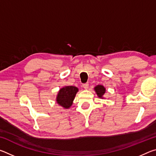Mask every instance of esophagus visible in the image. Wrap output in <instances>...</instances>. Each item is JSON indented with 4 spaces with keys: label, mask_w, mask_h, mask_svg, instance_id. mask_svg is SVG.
Masks as SVG:
<instances>
[{
    "label": "esophagus",
    "mask_w": 156,
    "mask_h": 156,
    "mask_svg": "<svg viewBox=\"0 0 156 156\" xmlns=\"http://www.w3.org/2000/svg\"><path fill=\"white\" fill-rule=\"evenodd\" d=\"M83 87L84 89H87L89 87V83H84L83 84Z\"/></svg>",
    "instance_id": "34e87169"
}]
</instances>
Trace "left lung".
Listing matches in <instances>:
<instances>
[{
    "mask_svg": "<svg viewBox=\"0 0 156 156\" xmlns=\"http://www.w3.org/2000/svg\"><path fill=\"white\" fill-rule=\"evenodd\" d=\"M94 91H96V93L97 94V96H98V98L101 99H104V95L106 92V89H105V87L102 84H98L97 86L95 87L94 88Z\"/></svg>",
    "mask_w": 156,
    "mask_h": 156,
    "instance_id": "obj_1",
    "label": "left lung"
}]
</instances>
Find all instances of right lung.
Returning a JSON list of instances; mask_svg holds the SVG:
<instances>
[{"label":"right lung","instance_id":"right-lung-1","mask_svg":"<svg viewBox=\"0 0 156 156\" xmlns=\"http://www.w3.org/2000/svg\"><path fill=\"white\" fill-rule=\"evenodd\" d=\"M78 91V88L75 86L63 87L58 92L56 98L57 104L65 109H69Z\"/></svg>","mask_w":156,"mask_h":156}]
</instances>
